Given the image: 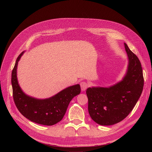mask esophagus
I'll list each match as a JSON object with an SVG mask.
<instances>
[{
	"mask_svg": "<svg viewBox=\"0 0 152 152\" xmlns=\"http://www.w3.org/2000/svg\"><path fill=\"white\" fill-rule=\"evenodd\" d=\"M80 85H81V90L83 91L86 90L87 87H89V84L87 83V82H86V81H82Z\"/></svg>",
	"mask_w": 152,
	"mask_h": 152,
	"instance_id": "esophagus-1",
	"label": "esophagus"
}]
</instances>
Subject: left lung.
I'll list each match as a JSON object with an SVG mask.
<instances>
[{
	"label": "left lung",
	"mask_w": 152,
	"mask_h": 152,
	"mask_svg": "<svg viewBox=\"0 0 152 152\" xmlns=\"http://www.w3.org/2000/svg\"><path fill=\"white\" fill-rule=\"evenodd\" d=\"M129 58L126 75L123 80L110 87H89L86 91L90 116L97 124H116L133 110L143 91L144 79L138 57L124 43Z\"/></svg>",
	"instance_id": "obj_1"
}]
</instances>
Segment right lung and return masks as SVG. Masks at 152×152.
<instances>
[{
	"label": "right lung",
	"instance_id": "obj_1",
	"mask_svg": "<svg viewBox=\"0 0 152 152\" xmlns=\"http://www.w3.org/2000/svg\"><path fill=\"white\" fill-rule=\"evenodd\" d=\"M23 53H21L16 60L12 73L15 105L21 115L31 121L45 126L57 124L63 119L72 99L80 94V85L70 86L49 99L39 100L28 96L21 91L17 77L18 62Z\"/></svg>",
	"mask_w": 152,
	"mask_h": 152
}]
</instances>
